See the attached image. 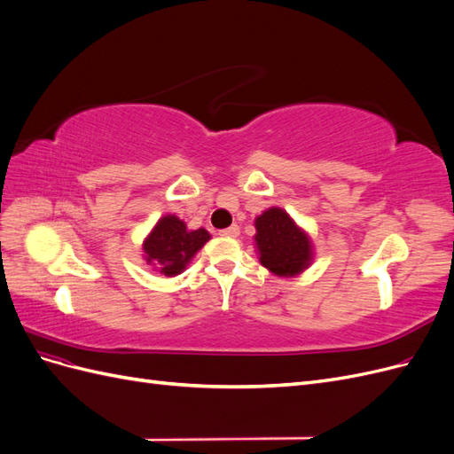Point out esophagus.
Here are the masks:
<instances>
[{"label":"esophagus","instance_id":"esophagus-1","mask_svg":"<svg viewBox=\"0 0 454 454\" xmlns=\"http://www.w3.org/2000/svg\"><path fill=\"white\" fill-rule=\"evenodd\" d=\"M222 235H223V237H232V239H235V237L240 235V229H239V225H231V227H227V229L222 231Z\"/></svg>","mask_w":454,"mask_h":454}]
</instances>
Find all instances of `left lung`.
I'll return each mask as SVG.
<instances>
[{
    "label": "left lung",
    "mask_w": 454,
    "mask_h": 454,
    "mask_svg": "<svg viewBox=\"0 0 454 454\" xmlns=\"http://www.w3.org/2000/svg\"><path fill=\"white\" fill-rule=\"evenodd\" d=\"M254 240L259 263L277 277L292 278L312 265L314 246L309 232L278 206L255 217Z\"/></svg>",
    "instance_id": "1"
}]
</instances>
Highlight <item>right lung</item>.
Here are the masks:
<instances>
[{
  "label": "right lung",
  "instance_id": "add662e5",
  "mask_svg": "<svg viewBox=\"0 0 454 454\" xmlns=\"http://www.w3.org/2000/svg\"><path fill=\"white\" fill-rule=\"evenodd\" d=\"M212 237L206 229H187L184 219L174 214L162 215L145 237L142 250L145 263L164 277L182 274L191 259Z\"/></svg>",
  "mask_w": 454,
  "mask_h": 454
}]
</instances>
